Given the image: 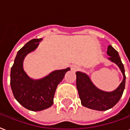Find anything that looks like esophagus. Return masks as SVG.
<instances>
[{
	"label": "esophagus",
	"mask_w": 130,
	"mask_h": 130,
	"mask_svg": "<svg viewBox=\"0 0 130 130\" xmlns=\"http://www.w3.org/2000/svg\"><path fill=\"white\" fill-rule=\"evenodd\" d=\"M71 67V70L73 71H77L79 69V67L77 65H72Z\"/></svg>",
	"instance_id": "1"
}]
</instances>
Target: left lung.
Segmentation results:
<instances>
[{"mask_svg": "<svg viewBox=\"0 0 130 130\" xmlns=\"http://www.w3.org/2000/svg\"><path fill=\"white\" fill-rule=\"evenodd\" d=\"M107 58L118 66L123 74V80L118 88L112 91H105L96 87L85 73L76 72V85L83 106L98 111H106L114 106L122 98L125 89V69L118 51L111 45L107 47Z\"/></svg>", "mask_w": 130, "mask_h": 130, "instance_id": "obj_1", "label": "left lung"}]
</instances>
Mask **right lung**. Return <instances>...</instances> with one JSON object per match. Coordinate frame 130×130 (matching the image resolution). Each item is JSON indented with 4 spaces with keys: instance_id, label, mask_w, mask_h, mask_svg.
<instances>
[{
    "instance_id": "right-lung-1",
    "label": "right lung",
    "mask_w": 130,
    "mask_h": 130,
    "mask_svg": "<svg viewBox=\"0 0 130 130\" xmlns=\"http://www.w3.org/2000/svg\"><path fill=\"white\" fill-rule=\"evenodd\" d=\"M41 41L42 39H33L26 43L18 51L10 70V87L14 97L26 109L34 111L44 110L53 105L57 85L71 70L68 67L53 71L39 79L30 78L24 71L23 61L37 48Z\"/></svg>"
}]
</instances>
